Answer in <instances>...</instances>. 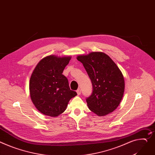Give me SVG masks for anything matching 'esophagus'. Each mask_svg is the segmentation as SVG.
I'll return each instance as SVG.
<instances>
[{"instance_id":"34e87169","label":"esophagus","mask_w":155,"mask_h":155,"mask_svg":"<svg viewBox=\"0 0 155 155\" xmlns=\"http://www.w3.org/2000/svg\"><path fill=\"white\" fill-rule=\"evenodd\" d=\"M76 92H77L78 95H80V94H81V89H78L76 91Z\"/></svg>"}]
</instances>
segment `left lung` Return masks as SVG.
I'll return each mask as SVG.
<instances>
[{
  "label": "left lung",
  "mask_w": 155,
  "mask_h": 155,
  "mask_svg": "<svg viewBox=\"0 0 155 155\" xmlns=\"http://www.w3.org/2000/svg\"><path fill=\"white\" fill-rule=\"evenodd\" d=\"M77 59L82 63L92 82V93L86 99L89 109L99 117L114 112L120 104L125 89L120 69L102 52L79 55Z\"/></svg>",
  "instance_id": "1"
}]
</instances>
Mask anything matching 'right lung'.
I'll use <instances>...</instances> for the list:
<instances>
[{"label": "right lung", "mask_w": 155, "mask_h": 155, "mask_svg": "<svg viewBox=\"0 0 155 155\" xmlns=\"http://www.w3.org/2000/svg\"><path fill=\"white\" fill-rule=\"evenodd\" d=\"M71 56H47L39 61L31 75L30 98L37 110L51 117H58L66 110L71 98L77 93L71 91L63 70Z\"/></svg>", "instance_id": "right-lung-1"}]
</instances>
